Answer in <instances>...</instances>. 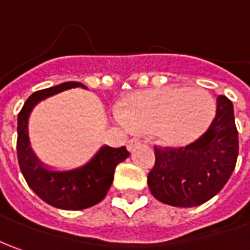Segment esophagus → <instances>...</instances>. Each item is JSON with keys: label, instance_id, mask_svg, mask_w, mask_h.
Segmentation results:
<instances>
[{"label": "esophagus", "instance_id": "34e87169", "mask_svg": "<svg viewBox=\"0 0 250 250\" xmlns=\"http://www.w3.org/2000/svg\"><path fill=\"white\" fill-rule=\"evenodd\" d=\"M140 146V140L139 139H130L128 140V145H126V147L129 151H133V150L136 149V147H139Z\"/></svg>", "mask_w": 250, "mask_h": 250}]
</instances>
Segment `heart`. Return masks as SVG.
Segmentation results:
<instances>
[{"label":"heart","mask_w":250,"mask_h":250,"mask_svg":"<svg viewBox=\"0 0 250 250\" xmlns=\"http://www.w3.org/2000/svg\"><path fill=\"white\" fill-rule=\"evenodd\" d=\"M214 114L216 101L206 90L171 86L132 94L118 120L135 132L153 130L164 145L182 146L196 140Z\"/></svg>","instance_id":"obj_1"}]
</instances>
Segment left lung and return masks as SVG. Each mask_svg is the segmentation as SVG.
<instances>
[{"label":"left lung","instance_id":"obj_1","mask_svg":"<svg viewBox=\"0 0 250 250\" xmlns=\"http://www.w3.org/2000/svg\"><path fill=\"white\" fill-rule=\"evenodd\" d=\"M238 150L234 105L226 96H218L216 118L196 142L179 149L154 147L156 164L147 177L150 192L169 206H199L226 185Z\"/></svg>","mask_w":250,"mask_h":250}]
</instances>
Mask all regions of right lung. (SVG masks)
<instances>
[{
  "mask_svg": "<svg viewBox=\"0 0 250 250\" xmlns=\"http://www.w3.org/2000/svg\"><path fill=\"white\" fill-rule=\"evenodd\" d=\"M82 87L79 82H65L33 93L22 107L18 115V161L27 185L37 196L50 206L62 210H83L100 203L105 197L114 181L115 167L129 157L125 146L114 149L107 145L86 164L72 169H53L42 163L30 147L29 139V117L33 108L54 94L63 90Z\"/></svg>",
  "mask_w": 250,
  "mask_h": 250,
  "instance_id": "add662e5",
  "label": "right lung"
}]
</instances>
